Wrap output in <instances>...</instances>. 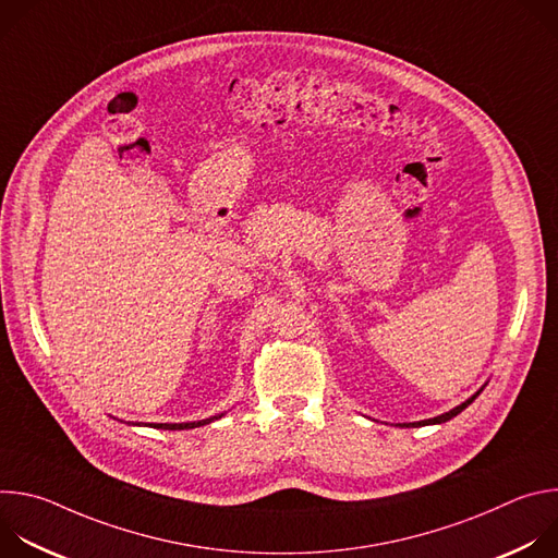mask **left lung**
Here are the masks:
<instances>
[{"instance_id": "1", "label": "left lung", "mask_w": 558, "mask_h": 558, "mask_svg": "<svg viewBox=\"0 0 558 558\" xmlns=\"http://www.w3.org/2000/svg\"><path fill=\"white\" fill-rule=\"evenodd\" d=\"M482 392V390H480ZM480 392H476V395H480ZM476 395H472L470 397V400L468 402H463L461 407H457V409H452V411H448V413H444V415H439V417H433V420H424V422H413L411 426H426V424H444V422H448V420H452L454 415H459L463 409H468L474 400H476ZM409 426V424H407Z\"/></svg>"}]
</instances>
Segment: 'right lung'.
I'll list each match as a JSON object with an SVG mask.
<instances>
[{
  "label": "right lung",
  "instance_id": "right-lung-1",
  "mask_svg": "<svg viewBox=\"0 0 558 558\" xmlns=\"http://www.w3.org/2000/svg\"><path fill=\"white\" fill-rule=\"evenodd\" d=\"M218 417H222V415H218ZM218 417H211V420H203V422H192V424H156L154 428H166V430H183V428H196V426L209 424V422H214V420H218Z\"/></svg>",
  "mask_w": 558,
  "mask_h": 558
}]
</instances>
